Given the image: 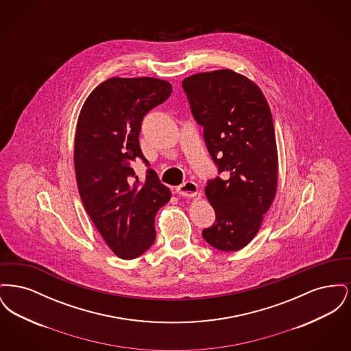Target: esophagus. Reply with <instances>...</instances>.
Returning <instances> with one entry per match:
<instances>
[{"mask_svg": "<svg viewBox=\"0 0 351 351\" xmlns=\"http://www.w3.org/2000/svg\"><path fill=\"white\" fill-rule=\"evenodd\" d=\"M176 192L184 197H195L199 195V186L195 182H185L176 188Z\"/></svg>", "mask_w": 351, "mask_h": 351, "instance_id": "1", "label": "esophagus"}]
</instances>
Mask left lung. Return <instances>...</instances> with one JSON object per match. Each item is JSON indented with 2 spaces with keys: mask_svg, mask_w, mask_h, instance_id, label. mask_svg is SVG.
I'll list each match as a JSON object with an SVG mask.
<instances>
[{
  "mask_svg": "<svg viewBox=\"0 0 351 351\" xmlns=\"http://www.w3.org/2000/svg\"><path fill=\"white\" fill-rule=\"evenodd\" d=\"M183 89L218 172L205 186L216 222L204 239L238 251L261 229L278 188V149L271 110L261 88L232 69L196 73Z\"/></svg>",
  "mask_w": 351,
  "mask_h": 351,
  "instance_id": "1",
  "label": "left lung"
}]
</instances>
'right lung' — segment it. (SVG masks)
Masks as SVG:
<instances>
[{
  "label": "right lung",
  "mask_w": 351,
  "mask_h": 351,
  "mask_svg": "<svg viewBox=\"0 0 351 351\" xmlns=\"http://www.w3.org/2000/svg\"><path fill=\"white\" fill-rule=\"evenodd\" d=\"M172 93L166 80L112 77L96 86L80 110L73 163L84 208L118 258L134 259L155 241V215L171 191L149 168L139 180L134 162H149L139 146L143 117Z\"/></svg>",
  "instance_id": "add662e5"
}]
</instances>
